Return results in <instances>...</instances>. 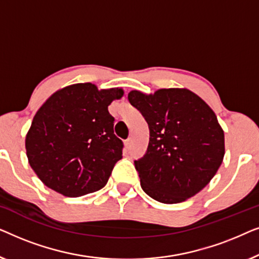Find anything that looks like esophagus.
<instances>
[{"instance_id":"34e87169","label":"esophagus","mask_w":259,"mask_h":259,"mask_svg":"<svg viewBox=\"0 0 259 259\" xmlns=\"http://www.w3.org/2000/svg\"><path fill=\"white\" fill-rule=\"evenodd\" d=\"M125 147L127 148V150H130V148L132 147V140H131V139L125 140Z\"/></svg>"}]
</instances>
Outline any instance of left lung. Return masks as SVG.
I'll return each instance as SVG.
<instances>
[{"mask_svg": "<svg viewBox=\"0 0 259 259\" xmlns=\"http://www.w3.org/2000/svg\"><path fill=\"white\" fill-rule=\"evenodd\" d=\"M131 105L148 123L150 141L134 161L144 192L164 204L193 197L213 178L224 158V132L214 112L189 90L154 94L132 91Z\"/></svg>", "mask_w": 259, "mask_h": 259, "instance_id": "obj_1", "label": "left lung"}]
</instances>
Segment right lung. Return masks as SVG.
<instances>
[{"mask_svg": "<svg viewBox=\"0 0 259 259\" xmlns=\"http://www.w3.org/2000/svg\"><path fill=\"white\" fill-rule=\"evenodd\" d=\"M119 88L76 83L56 92L35 114L26 137L29 164L41 182L66 197L95 192L122 158L108 106Z\"/></svg>", "mask_w": 259, "mask_h": 259, "instance_id": "add662e5", "label": "right lung"}]
</instances>
